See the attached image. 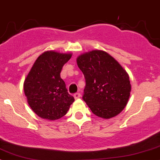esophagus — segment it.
<instances>
[{"label": "esophagus", "mask_w": 160, "mask_h": 160, "mask_svg": "<svg viewBox=\"0 0 160 160\" xmlns=\"http://www.w3.org/2000/svg\"><path fill=\"white\" fill-rule=\"evenodd\" d=\"M73 96H74V98H75L76 99H77V98H79L80 97V93H75L74 95H73Z\"/></svg>", "instance_id": "1"}]
</instances>
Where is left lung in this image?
Returning <instances> with one entry per match:
<instances>
[{
	"label": "left lung",
	"mask_w": 160,
	"mask_h": 160,
	"mask_svg": "<svg viewBox=\"0 0 160 160\" xmlns=\"http://www.w3.org/2000/svg\"><path fill=\"white\" fill-rule=\"evenodd\" d=\"M77 62L86 82L83 99L92 113L105 119L120 114L127 104L131 92L126 71L102 50L83 53L77 58Z\"/></svg>",
	"instance_id": "8db88e82"
}]
</instances>
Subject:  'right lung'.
Here are the masks:
<instances>
[{
  "mask_svg": "<svg viewBox=\"0 0 160 160\" xmlns=\"http://www.w3.org/2000/svg\"><path fill=\"white\" fill-rule=\"evenodd\" d=\"M72 53L46 51L36 59L23 83L24 94L38 117L57 120L65 115L74 98L69 95L60 73Z\"/></svg>",
  "mask_w": 160,
  "mask_h": 160,
  "instance_id": "obj_1",
  "label": "right lung"
}]
</instances>
